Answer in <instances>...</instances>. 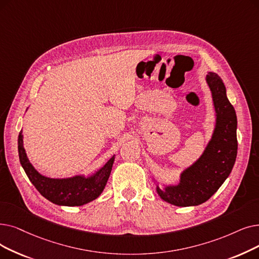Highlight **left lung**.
Instances as JSON below:
<instances>
[{
    "label": "left lung",
    "mask_w": 259,
    "mask_h": 259,
    "mask_svg": "<svg viewBox=\"0 0 259 259\" xmlns=\"http://www.w3.org/2000/svg\"><path fill=\"white\" fill-rule=\"evenodd\" d=\"M213 111L215 126L211 138L198 159L180 174L177 184L162 183L151 175L157 195L176 206H196L204 203L230 176L237 156V116L227 96L221 78L212 72L205 75Z\"/></svg>",
    "instance_id": "8db88e82"
}]
</instances>
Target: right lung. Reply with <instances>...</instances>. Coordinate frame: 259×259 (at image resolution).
<instances>
[{
    "label": "right lung",
    "mask_w": 259,
    "mask_h": 259,
    "mask_svg": "<svg viewBox=\"0 0 259 259\" xmlns=\"http://www.w3.org/2000/svg\"><path fill=\"white\" fill-rule=\"evenodd\" d=\"M23 131L18 138L20 163L30 182L38 192L54 204L61 206H81L97 199L104 192L109 180L115 155L92 175H76L69 178H50L41 175L27 157L23 146Z\"/></svg>",
    "instance_id": "add662e5"
}]
</instances>
